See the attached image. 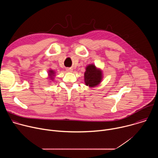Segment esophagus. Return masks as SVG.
<instances>
[{
	"label": "esophagus",
	"instance_id": "esophagus-1",
	"mask_svg": "<svg viewBox=\"0 0 158 158\" xmlns=\"http://www.w3.org/2000/svg\"><path fill=\"white\" fill-rule=\"evenodd\" d=\"M66 71H67V72L71 73V72H73V69H71V68H66Z\"/></svg>",
	"mask_w": 158,
	"mask_h": 158
}]
</instances>
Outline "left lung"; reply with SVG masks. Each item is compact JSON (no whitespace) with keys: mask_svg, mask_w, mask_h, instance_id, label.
<instances>
[{"mask_svg":"<svg viewBox=\"0 0 158 158\" xmlns=\"http://www.w3.org/2000/svg\"><path fill=\"white\" fill-rule=\"evenodd\" d=\"M102 79V73L94 64L88 65L84 73V82L90 87H95L100 84Z\"/></svg>","mask_w":158,"mask_h":158,"instance_id":"left-lung-1","label":"left lung"}]
</instances>
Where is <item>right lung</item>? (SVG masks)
<instances>
[{
  "label": "right lung",
  "mask_w": 158,
  "mask_h": 158,
  "mask_svg": "<svg viewBox=\"0 0 158 158\" xmlns=\"http://www.w3.org/2000/svg\"><path fill=\"white\" fill-rule=\"evenodd\" d=\"M55 72L53 71V70H49V78L51 79V80H53L54 79V77L55 76Z\"/></svg>",
  "instance_id": "right-lung-1"
}]
</instances>
